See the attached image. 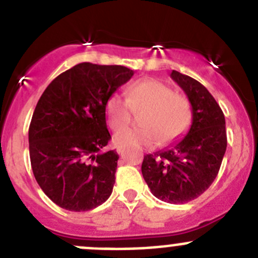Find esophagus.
Segmentation results:
<instances>
[{
	"label": "esophagus",
	"instance_id": "1",
	"mask_svg": "<svg viewBox=\"0 0 258 258\" xmlns=\"http://www.w3.org/2000/svg\"><path fill=\"white\" fill-rule=\"evenodd\" d=\"M116 151H117V153H118V155H122V153H123V151H124V148L122 147V146H117Z\"/></svg>",
	"mask_w": 258,
	"mask_h": 258
}]
</instances>
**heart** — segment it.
<instances>
[{
    "label": "heart",
    "instance_id": "b5f03b06",
    "mask_svg": "<svg viewBox=\"0 0 258 258\" xmlns=\"http://www.w3.org/2000/svg\"><path fill=\"white\" fill-rule=\"evenodd\" d=\"M145 108L140 121L142 127H120L128 123L131 108ZM108 126L119 128L114 142L121 146L151 147L158 141L170 142L181 136L191 122V106L183 96L170 86L155 79L137 81L126 90V100L113 93L105 102Z\"/></svg>",
    "mask_w": 258,
    "mask_h": 258
}]
</instances>
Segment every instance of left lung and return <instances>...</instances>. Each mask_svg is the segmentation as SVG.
I'll return each mask as SVG.
<instances>
[{
  "label": "left lung",
  "instance_id": "1",
  "mask_svg": "<svg viewBox=\"0 0 258 258\" xmlns=\"http://www.w3.org/2000/svg\"><path fill=\"white\" fill-rule=\"evenodd\" d=\"M171 79L183 90L192 107V123L178 141L146 155L142 175L151 192L168 204H186L201 196L220 171L226 147L222 110L204 85L173 70Z\"/></svg>",
  "mask_w": 258,
  "mask_h": 258
}]
</instances>
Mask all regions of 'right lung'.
Wrapping results in <instances>:
<instances>
[{
    "mask_svg": "<svg viewBox=\"0 0 258 258\" xmlns=\"http://www.w3.org/2000/svg\"><path fill=\"white\" fill-rule=\"evenodd\" d=\"M132 76L124 66L83 62L58 75L38 100L28 130L31 167L57 206L90 211L112 194L118 155L102 151L111 140L105 102Z\"/></svg>",
    "mask_w": 258,
    "mask_h": 258,
    "instance_id": "obj_1",
    "label": "right lung"
}]
</instances>
